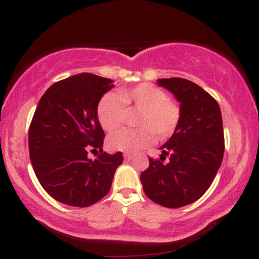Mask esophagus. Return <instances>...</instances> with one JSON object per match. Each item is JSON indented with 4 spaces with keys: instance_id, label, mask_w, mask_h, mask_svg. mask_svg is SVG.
Returning <instances> with one entry per match:
<instances>
[{
    "instance_id": "obj_1",
    "label": "esophagus",
    "mask_w": 259,
    "mask_h": 259,
    "mask_svg": "<svg viewBox=\"0 0 259 259\" xmlns=\"http://www.w3.org/2000/svg\"><path fill=\"white\" fill-rule=\"evenodd\" d=\"M134 157H135V154L134 153H124V159L126 160H132L134 159Z\"/></svg>"
}]
</instances>
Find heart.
I'll return each mask as SVG.
<instances>
[{
  "label": "heart",
  "mask_w": 259,
  "mask_h": 259,
  "mask_svg": "<svg viewBox=\"0 0 259 259\" xmlns=\"http://www.w3.org/2000/svg\"><path fill=\"white\" fill-rule=\"evenodd\" d=\"M126 106L140 112L136 121L140 129H123L109 136L107 146L112 151L138 152L152 144L154 135L160 140L170 138L179 125V106L162 89L144 82L120 95L109 92L101 99L97 107L101 126L109 133L119 129L125 119Z\"/></svg>",
  "instance_id": "1"
}]
</instances>
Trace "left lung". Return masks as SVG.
Returning <instances> with one entry per match:
<instances>
[{"mask_svg": "<svg viewBox=\"0 0 259 259\" xmlns=\"http://www.w3.org/2000/svg\"><path fill=\"white\" fill-rule=\"evenodd\" d=\"M180 103V121L142 171L145 194L163 207L179 208L197 201L214 180L224 154V133L218 102L201 86L181 78L158 79ZM169 154L168 163L162 160Z\"/></svg>", "mask_w": 259, "mask_h": 259, "instance_id": "obj_1", "label": "left lung"}]
</instances>
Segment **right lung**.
<instances>
[{"instance_id":"obj_1","label":"right lung","mask_w":259,"mask_h":259,"mask_svg":"<svg viewBox=\"0 0 259 259\" xmlns=\"http://www.w3.org/2000/svg\"><path fill=\"white\" fill-rule=\"evenodd\" d=\"M113 80L81 73L47 89L29 129V154L41 186L56 201L89 207L108 194L123 154L103 152L105 133L97 118ZM90 148L100 154L92 161Z\"/></svg>"}]
</instances>
